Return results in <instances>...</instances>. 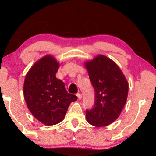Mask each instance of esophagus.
<instances>
[{
  "mask_svg": "<svg viewBox=\"0 0 156 156\" xmlns=\"http://www.w3.org/2000/svg\"><path fill=\"white\" fill-rule=\"evenodd\" d=\"M76 96H77L79 100H80V99L82 98V94H77V95H76Z\"/></svg>",
  "mask_w": 156,
  "mask_h": 156,
  "instance_id": "34e87169",
  "label": "esophagus"
}]
</instances>
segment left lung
Listing matches in <instances>:
<instances>
[{
	"mask_svg": "<svg viewBox=\"0 0 156 156\" xmlns=\"http://www.w3.org/2000/svg\"><path fill=\"white\" fill-rule=\"evenodd\" d=\"M84 66L95 90L94 107L86 119L94 126H106L119 117L128 96L129 83L118 65L104 55L87 60Z\"/></svg>",
	"mask_w": 156,
	"mask_h": 156,
	"instance_id": "left-lung-1",
	"label": "left lung"
}]
</instances>
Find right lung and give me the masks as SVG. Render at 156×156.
Instances as JSON below:
<instances>
[{
	"instance_id": "right-lung-1",
	"label": "right lung",
	"mask_w": 156,
	"mask_h": 156,
	"mask_svg": "<svg viewBox=\"0 0 156 156\" xmlns=\"http://www.w3.org/2000/svg\"><path fill=\"white\" fill-rule=\"evenodd\" d=\"M60 63L52 55H46L33 65L25 76L23 94L34 117L50 126L64 119L76 95L66 91L64 83L56 77Z\"/></svg>"
}]
</instances>
